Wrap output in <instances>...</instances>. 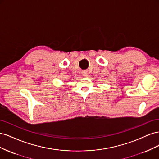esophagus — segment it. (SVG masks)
I'll use <instances>...</instances> for the list:
<instances>
[{
    "instance_id": "obj_1",
    "label": "esophagus",
    "mask_w": 159,
    "mask_h": 159,
    "mask_svg": "<svg viewBox=\"0 0 159 159\" xmlns=\"http://www.w3.org/2000/svg\"><path fill=\"white\" fill-rule=\"evenodd\" d=\"M82 74H83V75H84V76H87V75H88L87 71H83V72H82Z\"/></svg>"
}]
</instances>
